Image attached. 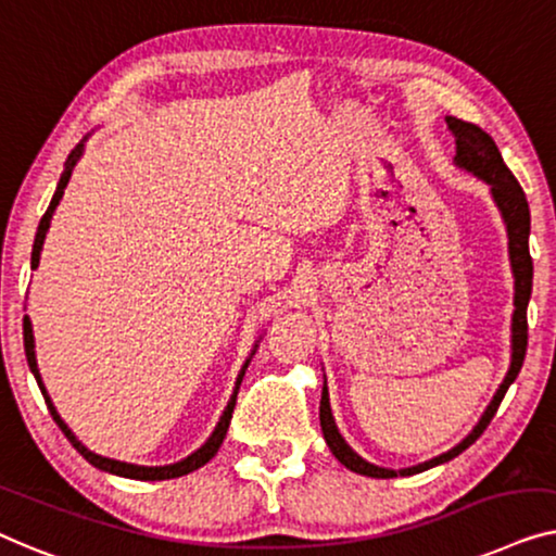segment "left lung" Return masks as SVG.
I'll return each mask as SVG.
<instances>
[{
	"label": "left lung",
	"mask_w": 556,
	"mask_h": 556,
	"mask_svg": "<svg viewBox=\"0 0 556 556\" xmlns=\"http://www.w3.org/2000/svg\"><path fill=\"white\" fill-rule=\"evenodd\" d=\"M448 123V130L456 138V166L468 170V174L479 176L481 181L491 186V197H494L498 211H502L506 233H509V260H511V271H514V317H511V365L509 372L502 386H498L494 401L489 403V408L483 410V416L471 433H468L458 445H453L451 451L441 453L426 464L401 468V471H393V468H382L375 464H367L365 458H359L357 453L345 443V438L340 435L338 426H334L332 410H330V393H327V386L323 388V401H319V426H323L325 441L330 445L332 456L340 460L342 466L350 468V471L370 476V479H393V476H413L420 471H428L438 464H445V460L456 458L458 453H464L468 445H471L476 438H479L491 418L496 416L498 405H502L506 390H509L511 382L519 375L523 365V355H527V340H529V325H527V304L531 296V279H534V264H531L529 254V229H531V216H529V203L523 197L519 181H516L514 174L506 168V163L498 153L494 138L489 136L486 130H481L479 125L458 121V118H445Z\"/></svg>",
	"instance_id": "8db88e82"
}]
</instances>
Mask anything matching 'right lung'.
Listing matches in <instances>:
<instances>
[{"instance_id": "add662e5", "label": "right lung", "mask_w": 556, "mask_h": 556, "mask_svg": "<svg viewBox=\"0 0 556 556\" xmlns=\"http://www.w3.org/2000/svg\"><path fill=\"white\" fill-rule=\"evenodd\" d=\"M80 155H83V143H77V146H75V151L67 155V161H65V170H62L60 184H58V191H54V197H52V201H50V206H47L45 216L40 218V226H37V233H35V247H33V269L37 267V264H40V252H42V244H45V233H47V229H50V218H52V214H54V208H58V203H60V199H62V193H65V186H67V181H70V174H73L75 163H77V159H80ZM22 334H25V355H27L29 370H33L35 380H37V386H40V390H42L45 403H47V408H50V413H52L54 424H58V426H60V431L67 435V441L73 443L75 448L83 453L85 460H90V464L96 466V468H100V471H108V473H115V476H125V479H138V481H163V479H176V476H186V473L197 471V468H201L203 464H208V460L216 456V451L222 448V443H224V438H226V431H229L231 413H233V405H237V393H239L241 378H244V372H247L249 359L244 363V367H241V372H239V378H237V388H233V395H231L229 405H226V410H224L222 420H218V426L214 428V433L208 435V441L203 443L199 451H193L189 458L178 460V464H170V466H136V464H125V460H115V458L98 456V453H92L90 448H85V445H83L80 441H77L75 433L70 431V428L65 426V420L60 418V413L54 410V405H52V401H50V395H47V390H45V386H42L40 370H37V357H35V334H33V323H29V317H27V315H25V323H22ZM254 350H256V345H254ZM254 350H252V355H254Z\"/></svg>"}]
</instances>
